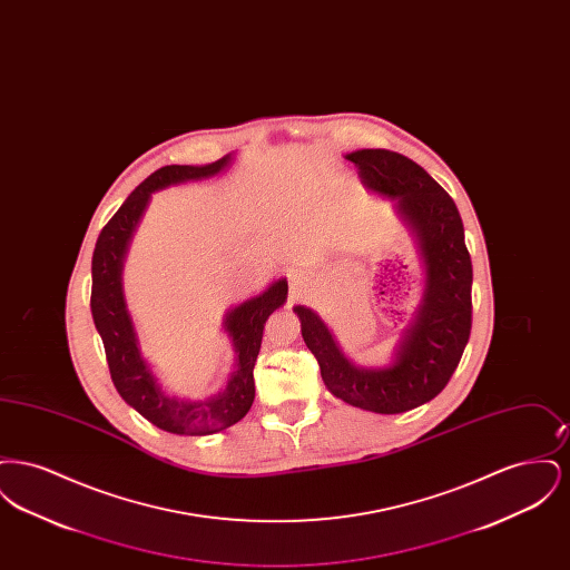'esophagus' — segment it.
Segmentation results:
<instances>
[{
  "label": "esophagus",
  "mask_w": 570,
  "mask_h": 570,
  "mask_svg": "<svg viewBox=\"0 0 570 570\" xmlns=\"http://www.w3.org/2000/svg\"><path fill=\"white\" fill-rule=\"evenodd\" d=\"M288 284H291V291H293V295H297V293H301V291L307 286V273H291V275H288Z\"/></svg>",
  "instance_id": "obj_1"
}]
</instances>
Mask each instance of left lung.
I'll return each mask as SVG.
<instances>
[{"instance_id": "obj_1", "label": "left lung", "mask_w": 570, "mask_h": 570, "mask_svg": "<svg viewBox=\"0 0 570 570\" xmlns=\"http://www.w3.org/2000/svg\"><path fill=\"white\" fill-rule=\"evenodd\" d=\"M346 160L358 168L367 190L395 200V212L419 247L425 291L384 367L356 365L314 309L295 305V314L303 342L318 358L326 389L337 400L379 414H400L434 400L460 363L472 326V261L460 212L428 170L386 149H356Z\"/></svg>"}]
</instances>
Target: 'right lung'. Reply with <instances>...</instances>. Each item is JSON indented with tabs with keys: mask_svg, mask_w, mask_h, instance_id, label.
Listing matches in <instances>:
<instances>
[{
	"mask_svg": "<svg viewBox=\"0 0 570 570\" xmlns=\"http://www.w3.org/2000/svg\"><path fill=\"white\" fill-rule=\"evenodd\" d=\"M230 163L233 154L203 166L170 164L151 173L110 217L91 258V316L105 344L112 384L128 406L168 434H216L244 419L254 402V363L263 344L265 323L286 303L288 295V282L279 277L261 295L245 298L226 312L222 326L233 342L237 358L224 389L207 400L190 402L168 395L140 354L121 277L136 226L154 191L216 177Z\"/></svg>",
	"mask_w": 570,
	"mask_h": 570,
	"instance_id": "1",
	"label": "right lung"
}]
</instances>
